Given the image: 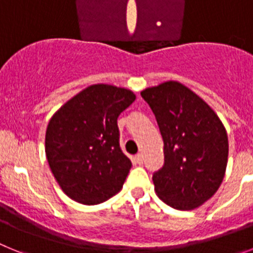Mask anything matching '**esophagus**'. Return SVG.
<instances>
[{"instance_id":"esophagus-1","label":"esophagus","mask_w":253,"mask_h":253,"mask_svg":"<svg viewBox=\"0 0 253 253\" xmlns=\"http://www.w3.org/2000/svg\"><path fill=\"white\" fill-rule=\"evenodd\" d=\"M134 163H137V165H142L143 163V154L138 153L134 156Z\"/></svg>"}]
</instances>
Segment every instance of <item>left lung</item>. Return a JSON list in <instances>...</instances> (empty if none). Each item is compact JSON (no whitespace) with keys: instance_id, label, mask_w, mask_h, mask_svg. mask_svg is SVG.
<instances>
[{"instance_id":"1","label":"left lung","mask_w":253,"mask_h":253,"mask_svg":"<svg viewBox=\"0 0 253 253\" xmlns=\"http://www.w3.org/2000/svg\"><path fill=\"white\" fill-rule=\"evenodd\" d=\"M163 139L165 163L153 173L162 202L178 210L200 207L222 184L228 161L225 128L211 107L180 82L140 92Z\"/></svg>"}]
</instances>
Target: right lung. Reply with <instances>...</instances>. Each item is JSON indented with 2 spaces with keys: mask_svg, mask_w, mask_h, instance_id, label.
<instances>
[{
  "mask_svg": "<svg viewBox=\"0 0 253 253\" xmlns=\"http://www.w3.org/2000/svg\"><path fill=\"white\" fill-rule=\"evenodd\" d=\"M135 95L111 84H92L51 116L45 154L55 180L71 199L86 205L119 193L131 162L120 148L118 118Z\"/></svg>",
  "mask_w": 253,
  "mask_h": 253,
  "instance_id": "1",
  "label": "right lung"
}]
</instances>
